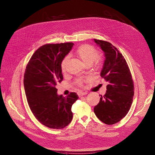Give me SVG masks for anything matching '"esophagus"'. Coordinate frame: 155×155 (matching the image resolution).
I'll return each instance as SVG.
<instances>
[{"label": "esophagus", "instance_id": "obj_1", "mask_svg": "<svg viewBox=\"0 0 155 155\" xmlns=\"http://www.w3.org/2000/svg\"><path fill=\"white\" fill-rule=\"evenodd\" d=\"M87 94V93L86 92H80L78 93V95H79L80 97H81V96H84V95H86V94Z\"/></svg>", "mask_w": 155, "mask_h": 155}]
</instances>
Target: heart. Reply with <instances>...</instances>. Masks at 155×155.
<instances>
[{
	"instance_id": "1",
	"label": "heart",
	"mask_w": 155,
	"mask_h": 155,
	"mask_svg": "<svg viewBox=\"0 0 155 155\" xmlns=\"http://www.w3.org/2000/svg\"><path fill=\"white\" fill-rule=\"evenodd\" d=\"M98 51L96 48L90 45H83L80 47L74 53V55L83 62L86 66H91L93 63L94 69H97L101 66V58L98 56ZM68 58L66 57L63 59L61 64V68L63 72L66 69V64ZM84 81L81 79L77 80V83L78 85H82Z\"/></svg>"
}]
</instances>
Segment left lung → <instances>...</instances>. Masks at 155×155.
I'll use <instances>...</instances> for the list:
<instances>
[{
  "mask_svg": "<svg viewBox=\"0 0 155 155\" xmlns=\"http://www.w3.org/2000/svg\"><path fill=\"white\" fill-rule=\"evenodd\" d=\"M94 41L104 53L101 76L108 83L106 93L101 95L99 104L94 107V113L103 123L113 124L120 121L130 110L134 82L127 62L117 48L107 41L96 39Z\"/></svg>",
  "mask_w": 155,
  "mask_h": 155,
  "instance_id": "1",
  "label": "left lung"
}]
</instances>
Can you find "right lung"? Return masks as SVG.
<instances>
[{"label": "right lung", "mask_w": 155, "mask_h": 155, "mask_svg": "<svg viewBox=\"0 0 155 155\" xmlns=\"http://www.w3.org/2000/svg\"><path fill=\"white\" fill-rule=\"evenodd\" d=\"M72 42L45 44L39 47L28 62L24 75L27 101L35 118L44 126L61 129L71 123L75 92L66 97L57 94L56 86L63 80L61 64L71 50Z\"/></svg>", "instance_id": "obj_1"}]
</instances>
